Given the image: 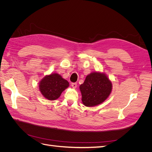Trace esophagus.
<instances>
[{
  "instance_id": "esophagus-1",
  "label": "esophagus",
  "mask_w": 152,
  "mask_h": 152,
  "mask_svg": "<svg viewBox=\"0 0 152 152\" xmlns=\"http://www.w3.org/2000/svg\"><path fill=\"white\" fill-rule=\"evenodd\" d=\"M71 86H72V87H73V88H74V89L77 87V84L76 83H72Z\"/></svg>"
}]
</instances>
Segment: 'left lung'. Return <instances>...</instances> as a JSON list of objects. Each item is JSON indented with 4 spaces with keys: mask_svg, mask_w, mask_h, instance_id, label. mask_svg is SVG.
<instances>
[{
    "mask_svg": "<svg viewBox=\"0 0 152 152\" xmlns=\"http://www.w3.org/2000/svg\"><path fill=\"white\" fill-rule=\"evenodd\" d=\"M79 89L82 103L86 107H93L108 98L112 93V83L104 73L94 72L86 76Z\"/></svg>",
    "mask_w": 152,
    "mask_h": 152,
    "instance_id": "1",
    "label": "left lung"
}]
</instances>
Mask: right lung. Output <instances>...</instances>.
<instances>
[{
    "mask_svg": "<svg viewBox=\"0 0 152 152\" xmlns=\"http://www.w3.org/2000/svg\"><path fill=\"white\" fill-rule=\"evenodd\" d=\"M39 84L40 93L50 101L57 99L62 92L69 87L68 82L56 73L45 75Z\"/></svg>",
    "mask_w": 152,
    "mask_h": 152,
    "instance_id": "right-lung-1",
    "label": "right lung"
}]
</instances>
